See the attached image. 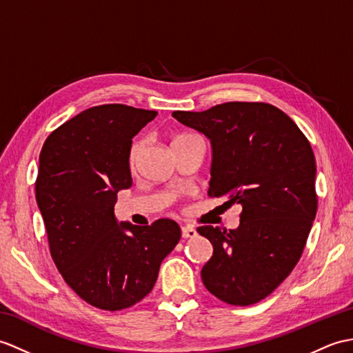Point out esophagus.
<instances>
[{
    "label": "esophagus",
    "mask_w": 353,
    "mask_h": 353,
    "mask_svg": "<svg viewBox=\"0 0 353 353\" xmlns=\"http://www.w3.org/2000/svg\"><path fill=\"white\" fill-rule=\"evenodd\" d=\"M182 236L185 237V239H188V237H194V236H196V230L192 225H185V227H182Z\"/></svg>",
    "instance_id": "34e87169"
}]
</instances>
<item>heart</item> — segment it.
<instances>
[{
	"label": "heart",
	"mask_w": 353,
	"mask_h": 353,
	"mask_svg": "<svg viewBox=\"0 0 353 353\" xmlns=\"http://www.w3.org/2000/svg\"><path fill=\"white\" fill-rule=\"evenodd\" d=\"M186 137H191V135H179V137L174 138V141H176V139H182V138H186ZM139 150H141V143L137 141V143H134L132 149H130V163H132V165H134V163H135L137 159H138Z\"/></svg>",
	"instance_id": "1"
}]
</instances>
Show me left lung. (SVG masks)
Listing matches in <instances>:
<instances>
[{
  "label": "left lung",
  "instance_id": "left-lung-1",
  "mask_svg": "<svg viewBox=\"0 0 353 353\" xmlns=\"http://www.w3.org/2000/svg\"><path fill=\"white\" fill-rule=\"evenodd\" d=\"M173 117L210 139L209 195L242 206L234 230L196 228L214 247L203 284L227 304H256L304 251L317 212L313 149L288 114L263 102H227Z\"/></svg>",
  "mask_w": 353,
  "mask_h": 353
}]
</instances>
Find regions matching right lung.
<instances>
[{"label": "right lung", "instance_id": "1", "mask_svg": "<svg viewBox=\"0 0 353 353\" xmlns=\"http://www.w3.org/2000/svg\"><path fill=\"white\" fill-rule=\"evenodd\" d=\"M157 114L93 106L57 128L40 152L36 200L52 260L69 288L96 308L117 311L147 296L180 241L173 219L141 227L114 215L117 192L132 186V138Z\"/></svg>", "mask_w": 353, "mask_h": 353}]
</instances>
